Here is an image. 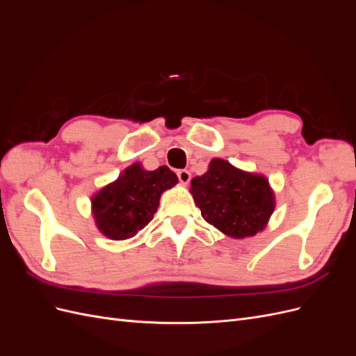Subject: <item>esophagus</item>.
Masks as SVG:
<instances>
[{"label":"esophagus","instance_id":"obj_1","mask_svg":"<svg viewBox=\"0 0 356 356\" xmlns=\"http://www.w3.org/2000/svg\"><path fill=\"white\" fill-rule=\"evenodd\" d=\"M177 175H178V179H179L181 184H188L190 179H191V174L186 169H179L177 172Z\"/></svg>","mask_w":356,"mask_h":356}]
</instances>
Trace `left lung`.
Segmentation results:
<instances>
[{"mask_svg":"<svg viewBox=\"0 0 356 356\" xmlns=\"http://www.w3.org/2000/svg\"><path fill=\"white\" fill-rule=\"evenodd\" d=\"M190 191L202 217L236 239L261 232L275 209L273 191L264 177L222 159H212L207 174L191 179Z\"/></svg>","mask_w":356,"mask_h":356,"instance_id":"obj_1","label":"left lung"}]
</instances>
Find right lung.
<instances>
[{
  "instance_id": "obj_1",
  "label": "right lung",
  "mask_w": 356,
  "mask_h": 356,
  "mask_svg": "<svg viewBox=\"0 0 356 356\" xmlns=\"http://www.w3.org/2000/svg\"><path fill=\"white\" fill-rule=\"evenodd\" d=\"M178 177L168 166L145 170L135 163L92 197V212L106 238L124 241L153 220L161 193L174 187Z\"/></svg>"
}]
</instances>
